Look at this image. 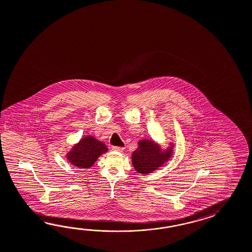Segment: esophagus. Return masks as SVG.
Segmentation results:
<instances>
[{"mask_svg":"<svg viewBox=\"0 0 252 252\" xmlns=\"http://www.w3.org/2000/svg\"><path fill=\"white\" fill-rule=\"evenodd\" d=\"M112 149H113V150H115V151H118V152H123L125 148H122V147H113Z\"/></svg>","mask_w":252,"mask_h":252,"instance_id":"obj_1","label":"esophagus"}]
</instances>
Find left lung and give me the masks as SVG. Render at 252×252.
I'll return each instance as SVG.
<instances>
[{
    "mask_svg": "<svg viewBox=\"0 0 252 252\" xmlns=\"http://www.w3.org/2000/svg\"><path fill=\"white\" fill-rule=\"evenodd\" d=\"M171 155V150L161 153L159 148L150 140H141L138 148L132 155V161L135 170L141 174H148L156 170Z\"/></svg>",
    "mask_w": 252,
    "mask_h": 252,
    "instance_id": "8db88e82",
    "label": "left lung"
}]
</instances>
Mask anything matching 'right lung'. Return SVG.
<instances>
[{"label": "right lung", "mask_w": 252, "mask_h": 252, "mask_svg": "<svg viewBox=\"0 0 252 252\" xmlns=\"http://www.w3.org/2000/svg\"><path fill=\"white\" fill-rule=\"evenodd\" d=\"M106 151L107 148L104 144L92 136H86L74 146L68 154L67 158L74 166L89 168L94 164L99 156Z\"/></svg>", "instance_id": "1"}]
</instances>
